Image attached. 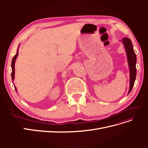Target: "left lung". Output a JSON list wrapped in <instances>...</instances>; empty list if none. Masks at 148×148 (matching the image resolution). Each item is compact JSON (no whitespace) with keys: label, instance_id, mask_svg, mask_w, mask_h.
I'll return each mask as SVG.
<instances>
[{"label":"left lung","instance_id":"1","mask_svg":"<svg viewBox=\"0 0 148 148\" xmlns=\"http://www.w3.org/2000/svg\"><path fill=\"white\" fill-rule=\"evenodd\" d=\"M122 42H123L125 46V51L127 52V60L128 62V66L130 69V89L128 94L131 92L132 89L133 87L134 83L136 79V56L133 50V47L132 45V42L131 40L128 38H124L122 39Z\"/></svg>","mask_w":148,"mask_h":148}]
</instances>
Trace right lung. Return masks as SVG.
<instances>
[{"mask_svg":"<svg viewBox=\"0 0 148 148\" xmlns=\"http://www.w3.org/2000/svg\"><path fill=\"white\" fill-rule=\"evenodd\" d=\"M18 49L17 50V52H16V54L15 55V56L13 57L12 61V82H13V80L14 79V78H15V60H16V57L18 56ZM15 90L16 91V88H15Z\"/></svg>","mask_w":148,"mask_h":148,"instance_id":"add662e5","label":"right lung"}]
</instances>
